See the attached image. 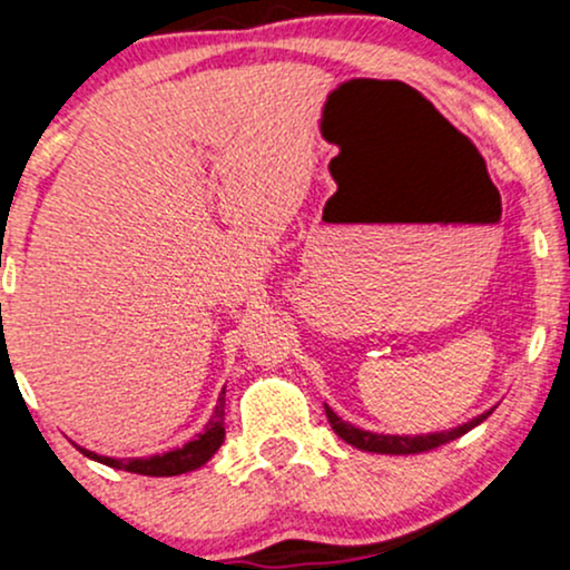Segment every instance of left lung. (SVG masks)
<instances>
[{
	"instance_id": "obj_1",
	"label": "left lung",
	"mask_w": 570,
	"mask_h": 570,
	"mask_svg": "<svg viewBox=\"0 0 570 570\" xmlns=\"http://www.w3.org/2000/svg\"><path fill=\"white\" fill-rule=\"evenodd\" d=\"M326 409V416H328V424H332V430L337 433L342 441H347L355 449L361 451H374V454H422V451H433L438 445L443 443H451L456 441V438H462L464 433H470L472 428H478L483 420H489L491 411H485V414L475 416V420L462 424V428H454L449 430V433H433V435H376V433H366V430H358L353 428V424H347L345 420H340L337 414H334L332 409Z\"/></svg>"
}]
</instances>
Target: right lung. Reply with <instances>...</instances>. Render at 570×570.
Returning a JSON list of instances; mask_svg holds the SVG:
<instances>
[{
	"mask_svg": "<svg viewBox=\"0 0 570 570\" xmlns=\"http://www.w3.org/2000/svg\"><path fill=\"white\" fill-rule=\"evenodd\" d=\"M225 441V390L217 397V406L212 420L204 428V433H198L194 441H188L183 449L167 451L161 456H148V459H111V456H98L92 451L79 449L81 454L95 459V462L108 464L114 470H127L137 472V475H154V478H167V475H183V472H190L202 464H207L212 454L223 445Z\"/></svg>",
	"mask_w": 570,
	"mask_h": 570,
	"instance_id": "add662e5",
	"label": "right lung"
}]
</instances>
